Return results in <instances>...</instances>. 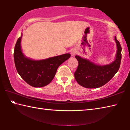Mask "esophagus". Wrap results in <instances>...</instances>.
<instances>
[{"label":"esophagus","instance_id":"34e87169","mask_svg":"<svg viewBox=\"0 0 130 130\" xmlns=\"http://www.w3.org/2000/svg\"><path fill=\"white\" fill-rule=\"evenodd\" d=\"M71 54H72V56H74V55L76 54V51L74 50H73L71 52Z\"/></svg>","mask_w":130,"mask_h":130}]
</instances>
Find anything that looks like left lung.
<instances>
[{"mask_svg":"<svg viewBox=\"0 0 130 130\" xmlns=\"http://www.w3.org/2000/svg\"><path fill=\"white\" fill-rule=\"evenodd\" d=\"M118 50L115 60L111 64L99 66L78 56V65L74 72V77L79 84L87 88H96L103 86L115 76L119 69L122 60V47L115 37Z\"/></svg>","mask_w":130,"mask_h":130,"instance_id":"1","label":"left lung"}]
</instances>
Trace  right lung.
I'll list each match as a JSON object with an SVG mask.
<instances>
[{
  "instance_id": "1",
  "label": "right lung",
  "mask_w": 130,
  "mask_h": 130,
  "mask_svg": "<svg viewBox=\"0 0 130 130\" xmlns=\"http://www.w3.org/2000/svg\"><path fill=\"white\" fill-rule=\"evenodd\" d=\"M22 36L18 39L14 52L15 65L18 73L31 86H46L53 80L59 66L70 58V54H65L40 61L30 60L22 53Z\"/></svg>"
}]
</instances>
